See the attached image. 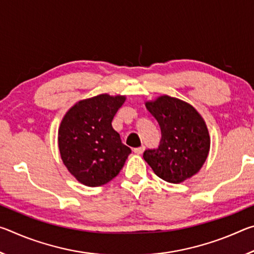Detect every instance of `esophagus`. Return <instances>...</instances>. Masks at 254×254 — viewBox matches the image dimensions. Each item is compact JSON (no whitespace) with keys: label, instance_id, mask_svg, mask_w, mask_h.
Here are the masks:
<instances>
[{"label":"esophagus","instance_id":"obj_1","mask_svg":"<svg viewBox=\"0 0 254 254\" xmlns=\"http://www.w3.org/2000/svg\"><path fill=\"white\" fill-rule=\"evenodd\" d=\"M143 151H144V145H141V147L134 149V152H135L136 154H141Z\"/></svg>","mask_w":254,"mask_h":254}]
</instances>
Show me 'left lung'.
Here are the masks:
<instances>
[{"instance_id": "8db88e82", "label": "left lung", "mask_w": 254, "mask_h": 254, "mask_svg": "<svg viewBox=\"0 0 254 254\" xmlns=\"http://www.w3.org/2000/svg\"><path fill=\"white\" fill-rule=\"evenodd\" d=\"M161 130L158 149H148L143 159L159 178L179 184L203 167L208 156L210 139L200 114L190 104L163 95L145 102Z\"/></svg>"}]
</instances>
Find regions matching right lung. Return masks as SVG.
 I'll list each match as a JSON object with an SVG mask.
<instances>
[{"label":"right lung","mask_w":254,"mask_h":254,"mask_svg":"<svg viewBox=\"0 0 254 254\" xmlns=\"http://www.w3.org/2000/svg\"><path fill=\"white\" fill-rule=\"evenodd\" d=\"M126 96L101 94L69 109L58 130L60 156L68 171L89 187L117 177L131 153L112 127Z\"/></svg>","instance_id":"right-lung-1"}]
</instances>
